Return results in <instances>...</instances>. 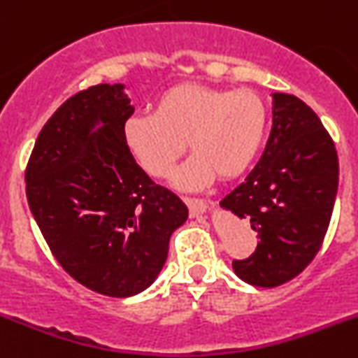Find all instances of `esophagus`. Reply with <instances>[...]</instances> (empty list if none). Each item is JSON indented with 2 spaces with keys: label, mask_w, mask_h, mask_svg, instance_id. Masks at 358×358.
Segmentation results:
<instances>
[{
  "label": "esophagus",
  "mask_w": 358,
  "mask_h": 358,
  "mask_svg": "<svg viewBox=\"0 0 358 358\" xmlns=\"http://www.w3.org/2000/svg\"><path fill=\"white\" fill-rule=\"evenodd\" d=\"M185 205L189 206V213L190 217H199L201 213L206 212L208 208V203L205 199H199V198H183Z\"/></svg>",
  "instance_id": "esophagus-1"
}]
</instances>
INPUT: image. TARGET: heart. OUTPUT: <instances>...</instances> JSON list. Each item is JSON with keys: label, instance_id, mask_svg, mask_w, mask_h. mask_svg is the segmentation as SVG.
<instances>
[{"label": "heart", "instance_id": "heart-1", "mask_svg": "<svg viewBox=\"0 0 358 358\" xmlns=\"http://www.w3.org/2000/svg\"><path fill=\"white\" fill-rule=\"evenodd\" d=\"M268 111L252 90L176 85L155 102V113L132 115L123 123V141L148 175L166 176L185 152L192 157L175 173L180 189H201L235 180L250 168L265 141Z\"/></svg>", "mask_w": 358, "mask_h": 358}]
</instances>
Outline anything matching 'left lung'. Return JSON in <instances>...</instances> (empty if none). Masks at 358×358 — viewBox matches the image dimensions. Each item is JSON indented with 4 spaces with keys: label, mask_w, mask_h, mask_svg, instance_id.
<instances>
[{
    "label": "left lung",
    "mask_w": 358,
    "mask_h": 358,
    "mask_svg": "<svg viewBox=\"0 0 358 358\" xmlns=\"http://www.w3.org/2000/svg\"><path fill=\"white\" fill-rule=\"evenodd\" d=\"M272 130L262 159L220 206L250 220L258 245L233 270L252 286L273 288L299 275L322 247L339 183V160L316 113L273 93Z\"/></svg>",
    "instance_id": "left-lung-1"
}]
</instances>
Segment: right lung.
<instances>
[{
  "mask_svg": "<svg viewBox=\"0 0 358 358\" xmlns=\"http://www.w3.org/2000/svg\"><path fill=\"white\" fill-rule=\"evenodd\" d=\"M123 88L96 85L66 99L40 130L24 176L56 262L92 292L118 299L157 279L171 233L189 215L130 155L123 123L134 108Z\"/></svg>",
  "mask_w": 358,
  "mask_h": 358,
  "instance_id": "obj_1",
  "label": "right lung"
}]
</instances>
